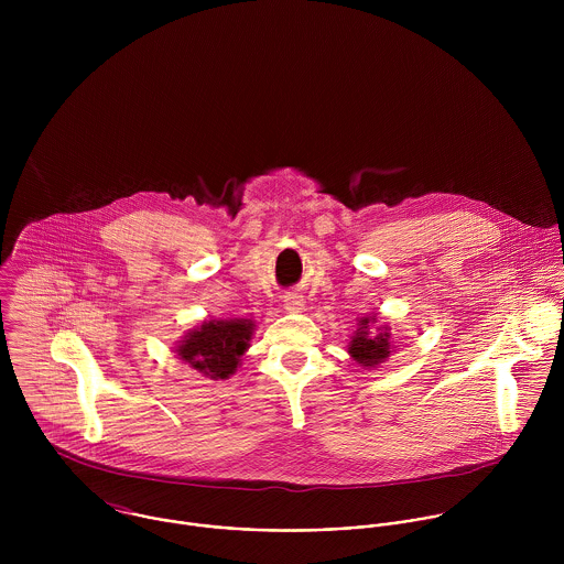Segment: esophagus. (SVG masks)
I'll return each mask as SVG.
<instances>
[{"label": "esophagus", "instance_id": "34e87169", "mask_svg": "<svg viewBox=\"0 0 564 564\" xmlns=\"http://www.w3.org/2000/svg\"><path fill=\"white\" fill-rule=\"evenodd\" d=\"M304 306H306V302H304L302 295H289V297L284 300V308H286L289 313H302Z\"/></svg>", "mask_w": 564, "mask_h": 564}]
</instances>
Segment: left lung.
I'll return each instance as SVG.
<instances>
[{"label": "left lung", "mask_w": 564, "mask_h": 564, "mask_svg": "<svg viewBox=\"0 0 564 564\" xmlns=\"http://www.w3.org/2000/svg\"><path fill=\"white\" fill-rule=\"evenodd\" d=\"M393 338L389 325H378L373 315L358 319V329L349 338L347 354L356 360L362 369H373L393 354Z\"/></svg>", "instance_id": "obj_1"}]
</instances>
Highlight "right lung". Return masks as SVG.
Wrapping results in <instances>:
<instances>
[{
  "mask_svg": "<svg viewBox=\"0 0 564 564\" xmlns=\"http://www.w3.org/2000/svg\"><path fill=\"white\" fill-rule=\"evenodd\" d=\"M256 323L251 319H206L184 332L175 354L210 380H228L241 367Z\"/></svg>",
  "mask_w": 564,
  "mask_h": 564,
  "instance_id": "1",
  "label": "right lung"
}]
</instances>
